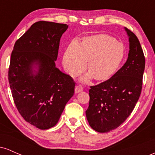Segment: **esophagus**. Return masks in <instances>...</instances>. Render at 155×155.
<instances>
[{
	"instance_id": "obj_1",
	"label": "esophagus",
	"mask_w": 155,
	"mask_h": 155,
	"mask_svg": "<svg viewBox=\"0 0 155 155\" xmlns=\"http://www.w3.org/2000/svg\"><path fill=\"white\" fill-rule=\"evenodd\" d=\"M83 90H84V88L81 86V85L77 84L75 87V92L76 93H79V92L83 91Z\"/></svg>"
}]
</instances>
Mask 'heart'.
I'll return each mask as SVG.
<instances>
[{"label":"heart","instance_id":"b5f03b06","mask_svg":"<svg viewBox=\"0 0 155 155\" xmlns=\"http://www.w3.org/2000/svg\"><path fill=\"white\" fill-rule=\"evenodd\" d=\"M125 48L123 44L106 34L85 37L81 44L72 41L63 56V65L68 74L76 76L82 72L89 61L90 72L83 78L106 81L111 77L123 61Z\"/></svg>","mask_w":155,"mask_h":155}]
</instances>
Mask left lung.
Wrapping results in <instances>:
<instances>
[{
  "mask_svg": "<svg viewBox=\"0 0 155 155\" xmlns=\"http://www.w3.org/2000/svg\"><path fill=\"white\" fill-rule=\"evenodd\" d=\"M124 29L130 42L127 61L109 79L90 86L89 90L87 119L90 127L99 133H108L123 123L132 113L141 92L144 54L136 35Z\"/></svg>",
  "mask_w": 155,
  "mask_h": 155,
  "instance_id": "8db88e82",
  "label": "left lung"
}]
</instances>
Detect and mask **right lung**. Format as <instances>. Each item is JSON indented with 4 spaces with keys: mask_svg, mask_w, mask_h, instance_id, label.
<instances>
[{
    "mask_svg": "<svg viewBox=\"0 0 155 155\" xmlns=\"http://www.w3.org/2000/svg\"><path fill=\"white\" fill-rule=\"evenodd\" d=\"M68 27L35 22L15 42L11 55L8 82L16 107L26 122L41 130L58 123L74 93L71 76L55 66L60 38Z\"/></svg>",
    "mask_w": 155,
    "mask_h": 155,
    "instance_id": "add662e5",
    "label": "right lung"
}]
</instances>
